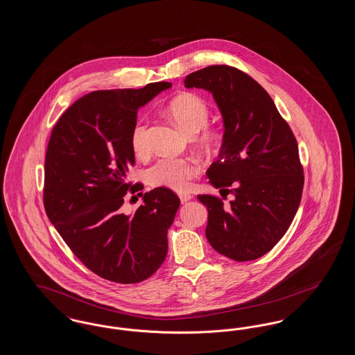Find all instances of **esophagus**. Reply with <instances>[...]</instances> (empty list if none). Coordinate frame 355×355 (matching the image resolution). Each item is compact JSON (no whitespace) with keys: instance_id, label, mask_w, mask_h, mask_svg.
<instances>
[{"instance_id":"esophagus-1","label":"esophagus","mask_w":355,"mask_h":355,"mask_svg":"<svg viewBox=\"0 0 355 355\" xmlns=\"http://www.w3.org/2000/svg\"><path fill=\"white\" fill-rule=\"evenodd\" d=\"M191 198H193V197H191L189 193H181V194H180V200H181V202L182 203L189 202Z\"/></svg>"}]
</instances>
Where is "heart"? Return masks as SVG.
<instances>
[{
  "label": "heart",
  "instance_id": "b5f03b06",
  "mask_svg": "<svg viewBox=\"0 0 355 355\" xmlns=\"http://www.w3.org/2000/svg\"><path fill=\"white\" fill-rule=\"evenodd\" d=\"M168 113L186 135L200 133L197 141L202 149H210L213 146L217 135L205 128L209 121V107L202 98L193 93L180 94L169 102ZM130 144L137 155H145L149 152L148 123L145 119L135 122L130 133ZM198 170L197 161L191 158L166 157L161 158L148 170V178L152 185L180 191L190 185V180Z\"/></svg>",
  "mask_w": 355,
  "mask_h": 355
}]
</instances>
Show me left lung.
<instances>
[{
	"mask_svg": "<svg viewBox=\"0 0 355 355\" xmlns=\"http://www.w3.org/2000/svg\"><path fill=\"white\" fill-rule=\"evenodd\" d=\"M184 84L211 93L220 109V152L206 174L211 185L234 196L227 206L197 196L209 211L206 238L227 258L257 259L285 236L301 202L297 141L268 92L243 71L213 65L189 74Z\"/></svg>",
	"mask_w": 355,
	"mask_h": 355,
	"instance_id": "obj_1",
	"label": "left lung"
}]
</instances>
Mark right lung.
<instances>
[{"label": "right lung", "mask_w": 355, "mask_h": 355, "mask_svg": "<svg viewBox=\"0 0 355 355\" xmlns=\"http://www.w3.org/2000/svg\"><path fill=\"white\" fill-rule=\"evenodd\" d=\"M170 87L154 83L92 92L74 102L51 132L44 189L48 218L87 269L113 282L145 281L168 254V230L180 198L155 187L135 213L121 206L135 162L130 133L137 112Z\"/></svg>", "instance_id": "obj_1"}]
</instances>
